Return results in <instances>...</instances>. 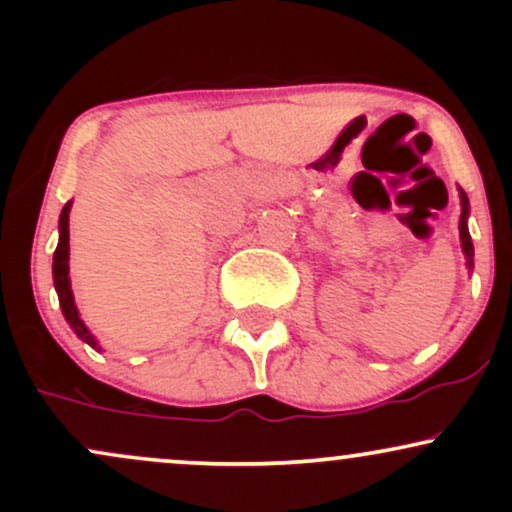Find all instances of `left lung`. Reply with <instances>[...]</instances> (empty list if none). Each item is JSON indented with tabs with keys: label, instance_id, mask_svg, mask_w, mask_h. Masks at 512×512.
I'll return each mask as SVG.
<instances>
[{
	"label": "left lung",
	"instance_id": "1",
	"mask_svg": "<svg viewBox=\"0 0 512 512\" xmlns=\"http://www.w3.org/2000/svg\"><path fill=\"white\" fill-rule=\"evenodd\" d=\"M460 204H462V216H460V240H462V252L467 257V267H474V245H472V236H469L467 228V216H469V199L464 192L460 190Z\"/></svg>",
	"mask_w": 512,
	"mask_h": 512
}]
</instances>
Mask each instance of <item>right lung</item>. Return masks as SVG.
<instances>
[{
  "label": "right lung",
  "mask_w": 512,
  "mask_h": 512,
  "mask_svg": "<svg viewBox=\"0 0 512 512\" xmlns=\"http://www.w3.org/2000/svg\"><path fill=\"white\" fill-rule=\"evenodd\" d=\"M69 211H72V202L64 204L60 214V243H57L55 257H52V279H55V291H57V298H60L64 320L69 322V327H72L74 334L81 339V342H86L88 346H93V349H98L96 337L88 332L84 320L79 317V310H76L72 281H69Z\"/></svg>",
  "instance_id": "add662e5"
}]
</instances>
